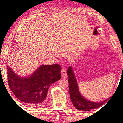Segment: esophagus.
<instances>
[{"label": "esophagus", "mask_w": 123, "mask_h": 123, "mask_svg": "<svg viewBox=\"0 0 123 123\" xmlns=\"http://www.w3.org/2000/svg\"><path fill=\"white\" fill-rule=\"evenodd\" d=\"M61 73L62 77H63L64 78H66L67 77V72H66V70H65V69H64V68L62 69L61 71Z\"/></svg>", "instance_id": "obj_1"}]
</instances>
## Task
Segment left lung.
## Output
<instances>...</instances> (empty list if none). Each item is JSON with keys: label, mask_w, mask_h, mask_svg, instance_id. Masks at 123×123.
Returning <instances> with one entry per match:
<instances>
[{"label": "left lung", "mask_w": 123, "mask_h": 123, "mask_svg": "<svg viewBox=\"0 0 123 123\" xmlns=\"http://www.w3.org/2000/svg\"><path fill=\"white\" fill-rule=\"evenodd\" d=\"M69 77V88L70 99L74 107L80 111H90L100 107L109 100L111 97L100 102L91 101L83 97L79 89L78 82L72 67L70 66L67 70Z\"/></svg>", "instance_id": "1"}]
</instances>
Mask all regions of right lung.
I'll return each instance as SVG.
<instances>
[{"instance_id":"1","label":"right lung","mask_w":123,"mask_h":123,"mask_svg":"<svg viewBox=\"0 0 123 123\" xmlns=\"http://www.w3.org/2000/svg\"><path fill=\"white\" fill-rule=\"evenodd\" d=\"M8 83L14 95L22 102L32 106L44 103L51 85L61 78L59 64H42L27 77L17 74L7 66Z\"/></svg>"}]
</instances>
